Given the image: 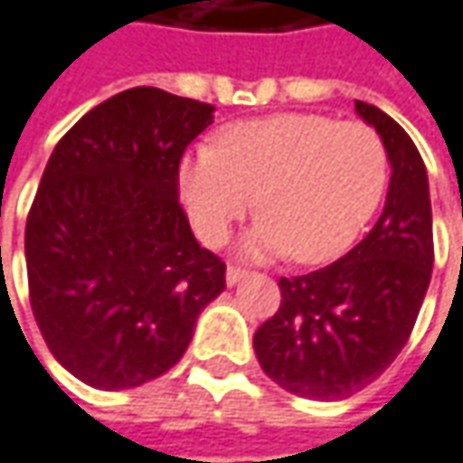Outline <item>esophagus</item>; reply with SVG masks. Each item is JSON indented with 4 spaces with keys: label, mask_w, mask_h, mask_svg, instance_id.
Returning <instances> with one entry per match:
<instances>
[{
    "label": "esophagus",
    "mask_w": 463,
    "mask_h": 463,
    "mask_svg": "<svg viewBox=\"0 0 463 463\" xmlns=\"http://www.w3.org/2000/svg\"><path fill=\"white\" fill-rule=\"evenodd\" d=\"M242 279H247V270H244V268H237V266L226 268V284H229V287L240 284Z\"/></svg>",
    "instance_id": "1"
}]
</instances>
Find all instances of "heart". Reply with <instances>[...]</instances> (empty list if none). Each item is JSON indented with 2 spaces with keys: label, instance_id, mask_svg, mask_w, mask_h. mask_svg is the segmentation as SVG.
<instances>
[{
  "label": "heart",
  "instance_id": "b5f03b06",
  "mask_svg": "<svg viewBox=\"0 0 463 463\" xmlns=\"http://www.w3.org/2000/svg\"><path fill=\"white\" fill-rule=\"evenodd\" d=\"M388 179L381 135L323 114H276L223 129L219 146L179 161L176 184L195 234L211 247L255 208L247 258L289 255L328 263L344 255L375 213Z\"/></svg>",
  "mask_w": 463,
  "mask_h": 463
}]
</instances>
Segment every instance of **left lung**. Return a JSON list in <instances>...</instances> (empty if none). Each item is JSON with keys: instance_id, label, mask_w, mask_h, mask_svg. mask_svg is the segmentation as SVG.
Instances as JSON below:
<instances>
[{"instance_id": "obj_1", "label": "left lung", "mask_w": 463, "mask_h": 463, "mask_svg": "<svg viewBox=\"0 0 463 463\" xmlns=\"http://www.w3.org/2000/svg\"><path fill=\"white\" fill-rule=\"evenodd\" d=\"M381 135L391 184L381 219L344 258L281 279V307L252 346L284 391L338 402L381 378L414 328L432 276V208L425 161L399 122L354 101Z\"/></svg>"}]
</instances>
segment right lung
<instances>
[{
    "instance_id": "1",
    "label": "right lung",
    "mask_w": 463,
    "mask_h": 463,
    "mask_svg": "<svg viewBox=\"0 0 463 463\" xmlns=\"http://www.w3.org/2000/svg\"><path fill=\"white\" fill-rule=\"evenodd\" d=\"M213 111L129 88L90 109L43 169L25 223L31 307L49 352L85 385L122 391L172 370L226 289L176 184Z\"/></svg>"
}]
</instances>
